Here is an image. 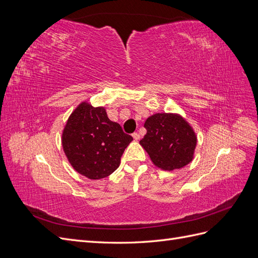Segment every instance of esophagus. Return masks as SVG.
Instances as JSON below:
<instances>
[{
  "label": "esophagus",
  "instance_id": "obj_1",
  "mask_svg": "<svg viewBox=\"0 0 258 258\" xmlns=\"http://www.w3.org/2000/svg\"><path fill=\"white\" fill-rule=\"evenodd\" d=\"M132 138H134L136 141H138V140H140V135L138 134V132H135V134H132Z\"/></svg>",
  "mask_w": 258,
  "mask_h": 258
}]
</instances>
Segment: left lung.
<instances>
[{
  "instance_id": "left-lung-1",
  "label": "left lung",
  "mask_w": 258,
  "mask_h": 258,
  "mask_svg": "<svg viewBox=\"0 0 258 258\" xmlns=\"http://www.w3.org/2000/svg\"><path fill=\"white\" fill-rule=\"evenodd\" d=\"M146 135L140 144L156 167L165 171L181 169L194 159L197 136L179 114L157 113L148 117Z\"/></svg>"
}]
</instances>
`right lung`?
I'll list each match as a JSON object with an SVG mask.
<instances>
[{"label": "right lung", "mask_w": 258, "mask_h": 258, "mask_svg": "<svg viewBox=\"0 0 258 258\" xmlns=\"http://www.w3.org/2000/svg\"><path fill=\"white\" fill-rule=\"evenodd\" d=\"M132 137L108 119L103 106L82 102L70 115L62 131V147L71 166L90 179L112 174Z\"/></svg>", "instance_id": "right-lung-1"}]
</instances>
